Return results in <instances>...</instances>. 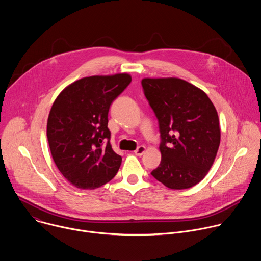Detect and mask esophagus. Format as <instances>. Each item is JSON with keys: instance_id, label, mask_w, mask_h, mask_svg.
<instances>
[{"instance_id": "34e87169", "label": "esophagus", "mask_w": 261, "mask_h": 261, "mask_svg": "<svg viewBox=\"0 0 261 261\" xmlns=\"http://www.w3.org/2000/svg\"><path fill=\"white\" fill-rule=\"evenodd\" d=\"M146 151V147L144 145H139L136 150L134 151V154L137 156H142L144 154V152Z\"/></svg>"}]
</instances>
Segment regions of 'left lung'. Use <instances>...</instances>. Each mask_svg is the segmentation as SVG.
I'll return each mask as SVG.
<instances>
[{
	"label": "left lung",
	"mask_w": 261,
	"mask_h": 261,
	"mask_svg": "<svg viewBox=\"0 0 261 261\" xmlns=\"http://www.w3.org/2000/svg\"><path fill=\"white\" fill-rule=\"evenodd\" d=\"M143 93L159 122L160 165L152 175L169 189H188L207 174L221 139L217 110L207 95L176 77L143 79Z\"/></svg>",
	"instance_id": "left-lung-1"
}]
</instances>
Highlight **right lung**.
<instances>
[{"instance_id":"obj_1","label":"right lung","mask_w":261,"mask_h":261,"mask_svg":"<svg viewBox=\"0 0 261 261\" xmlns=\"http://www.w3.org/2000/svg\"><path fill=\"white\" fill-rule=\"evenodd\" d=\"M130 83L128 73L84 77L67 86L51 106L46 129L50 153L60 172L79 189L101 187L121 166L122 157L109 142L108 110Z\"/></svg>"}]
</instances>
